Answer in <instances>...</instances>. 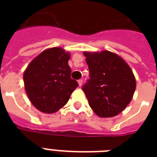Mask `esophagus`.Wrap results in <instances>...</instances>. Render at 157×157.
Here are the masks:
<instances>
[{
    "label": "esophagus",
    "mask_w": 157,
    "mask_h": 157,
    "mask_svg": "<svg viewBox=\"0 0 157 157\" xmlns=\"http://www.w3.org/2000/svg\"><path fill=\"white\" fill-rule=\"evenodd\" d=\"M78 84H79V86H82V84H83V80H82V79L78 80Z\"/></svg>",
    "instance_id": "esophagus-1"
}]
</instances>
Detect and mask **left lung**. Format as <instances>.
Returning <instances> with one entry per match:
<instances>
[{"label": "left lung", "instance_id": "obj_1", "mask_svg": "<svg viewBox=\"0 0 157 157\" xmlns=\"http://www.w3.org/2000/svg\"><path fill=\"white\" fill-rule=\"evenodd\" d=\"M90 79L82 87L94 112L100 117L117 116L128 106L136 88L131 68L119 55L103 50L84 52Z\"/></svg>", "mask_w": 157, "mask_h": 157}]
</instances>
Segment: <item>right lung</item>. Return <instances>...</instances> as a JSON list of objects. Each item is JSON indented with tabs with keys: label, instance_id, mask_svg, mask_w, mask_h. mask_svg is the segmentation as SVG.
<instances>
[{
	"label": "right lung",
	"instance_id": "add662e5",
	"mask_svg": "<svg viewBox=\"0 0 157 157\" xmlns=\"http://www.w3.org/2000/svg\"><path fill=\"white\" fill-rule=\"evenodd\" d=\"M70 54L54 47L44 50L31 62L23 73L26 92L36 108L54 113L67 103L79 86L71 78Z\"/></svg>",
	"mask_w": 157,
	"mask_h": 157
}]
</instances>
